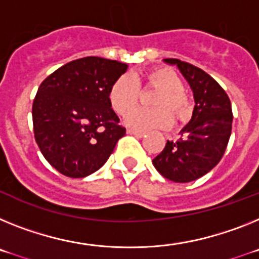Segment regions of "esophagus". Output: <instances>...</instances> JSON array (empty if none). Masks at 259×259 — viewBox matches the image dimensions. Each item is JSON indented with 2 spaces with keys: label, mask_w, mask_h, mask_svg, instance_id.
<instances>
[{
  "label": "esophagus",
  "mask_w": 259,
  "mask_h": 259,
  "mask_svg": "<svg viewBox=\"0 0 259 259\" xmlns=\"http://www.w3.org/2000/svg\"><path fill=\"white\" fill-rule=\"evenodd\" d=\"M127 133L132 134V136H136L138 138H142L145 136V132H141V130H136V129H127Z\"/></svg>",
  "instance_id": "esophagus-1"
}]
</instances>
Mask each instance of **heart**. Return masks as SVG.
Returning a JSON list of instances; mask_svg holds the SVG:
<instances>
[{"mask_svg":"<svg viewBox=\"0 0 259 259\" xmlns=\"http://www.w3.org/2000/svg\"><path fill=\"white\" fill-rule=\"evenodd\" d=\"M142 82L145 87H151L157 92L151 99V105L156 108L145 109L137 108L130 111L138 104L139 87L137 79L132 75H121L112 84L108 99L113 111L120 116H125L127 126L139 130L165 129L172 123V116L176 120H186L192 113V105L188 96L184 94V83L176 71L169 67H155L142 74Z\"/></svg>","mask_w":259,"mask_h":259,"instance_id":"b5f03b06","label":"heart"}]
</instances>
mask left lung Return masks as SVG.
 Here are the masks:
<instances>
[{"label": "left lung", "mask_w": 259, "mask_h": 259, "mask_svg": "<svg viewBox=\"0 0 259 259\" xmlns=\"http://www.w3.org/2000/svg\"><path fill=\"white\" fill-rule=\"evenodd\" d=\"M163 61L177 66L188 80L195 105L181 137L168 141L152 164L173 183H190L210 172L223 157L232 132V107L226 91L202 69L176 58Z\"/></svg>", "instance_id": "obj_1"}]
</instances>
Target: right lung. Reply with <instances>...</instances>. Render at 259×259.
Segmentation results:
<instances>
[{
  "label": "right lung",
  "instance_id": "add662e5",
  "mask_svg": "<svg viewBox=\"0 0 259 259\" xmlns=\"http://www.w3.org/2000/svg\"><path fill=\"white\" fill-rule=\"evenodd\" d=\"M127 65L84 57L64 65L40 84L32 105L36 143L52 167L83 179L103 167L126 129L108 94Z\"/></svg>",
  "mask_w": 259,
  "mask_h": 259
}]
</instances>
